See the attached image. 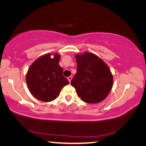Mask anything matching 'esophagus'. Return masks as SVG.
Returning a JSON list of instances; mask_svg holds the SVG:
<instances>
[{
    "instance_id": "1",
    "label": "esophagus",
    "mask_w": 146,
    "mask_h": 146,
    "mask_svg": "<svg viewBox=\"0 0 146 146\" xmlns=\"http://www.w3.org/2000/svg\"><path fill=\"white\" fill-rule=\"evenodd\" d=\"M72 78H73L72 76H70L69 77H68V80H69V82H71V79H72Z\"/></svg>"
}]
</instances>
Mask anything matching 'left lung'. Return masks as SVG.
<instances>
[{
  "mask_svg": "<svg viewBox=\"0 0 146 146\" xmlns=\"http://www.w3.org/2000/svg\"><path fill=\"white\" fill-rule=\"evenodd\" d=\"M77 71L71 81L82 101L90 104L104 100L112 89L113 78L104 62L92 53L76 55Z\"/></svg>",
  "mask_w": 146,
  "mask_h": 146,
  "instance_id": "1",
  "label": "left lung"
}]
</instances>
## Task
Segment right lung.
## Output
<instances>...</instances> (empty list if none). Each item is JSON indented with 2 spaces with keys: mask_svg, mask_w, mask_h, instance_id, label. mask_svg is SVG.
Wrapping results in <instances>:
<instances>
[{
  "mask_svg": "<svg viewBox=\"0 0 146 146\" xmlns=\"http://www.w3.org/2000/svg\"><path fill=\"white\" fill-rule=\"evenodd\" d=\"M46 54L31 64L26 74V83L31 93L38 100L51 102L58 97L62 88L69 81L62 75L59 66L60 55L58 53Z\"/></svg>",
  "mask_w": 146,
  "mask_h": 146,
  "instance_id": "1",
  "label": "right lung"
}]
</instances>
